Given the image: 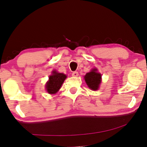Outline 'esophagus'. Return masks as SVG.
Masks as SVG:
<instances>
[{"mask_svg":"<svg viewBox=\"0 0 147 147\" xmlns=\"http://www.w3.org/2000/svg\"><path fill=\"white\" fill-rule=\"evenodd\" d=\"M78 73L77 71H74L73 72V73H72V76H78Z\"/></svg>","mask_w":147,"mask_h":147,"instance_id":"esophagus-1","label":"esophagus"}]
</instances>
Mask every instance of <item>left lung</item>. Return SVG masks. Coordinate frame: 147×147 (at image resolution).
I'll list each match as a JSON object with an SVG mask.
<instances>
[{"label": "left lung", "mask_w": 147, "mask_h": 147, "mask_svg": "<svg viewBox=\"0 0 147 147\" xmlns=\"http://www.w3.org/2000/svg\"><path fill=\"white\" fill-rule=\"evenodd\" d=\"M101 74L97 73V69H94L90 73H86L84 76V80L90 88L92 90H96L101 82Z\"/></svg>", "instance_id": "1"}]
</instances>
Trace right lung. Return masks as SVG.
I'll return each instance as SVG.
<instances>
[{"mask_svg": "<svg viewBox=\"0 0 147 147\" xmlns=\"http://www.w3.org/2000/svg\"><path fill=\"white\" fill-rule=\"evenodd\" d=\"M67 76L63 73L53 71V74L49 77V81L46 84V90L49 94H55L60 89Z\"/></svg>", "mask_w": 147, "mask_h": 147, "instance_id": "1", "label": "right lung"}]
</instances>
